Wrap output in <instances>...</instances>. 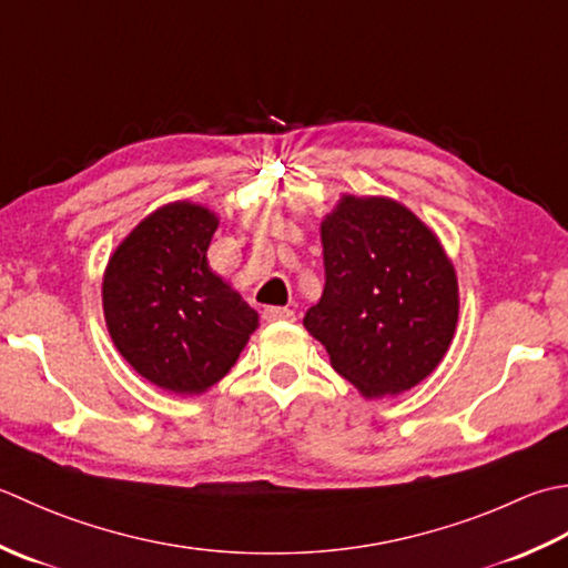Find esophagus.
<instances>
[{"label":"esophagus","instance_id":"esophagus-1","mask_svg":"<svg viewBox=\"0 0 568 568\" xmlns=\"http://www.w3.org/2000/svg\"><path fill=\"white\" fill-rule=\"evenodd\" d=\"M264 318L267 321H294V311L286 306H270V308H264Z\"/></svg>","mask_w":568,"mask_h":568}]
</instances>
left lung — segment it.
I'll return each instance as SVG.
<instances>
[{
    "label": "left lung",
    "mask_w": 568,
    "mask_h": 568,
    "mask_svg": "<svg viewBox=\"0 0 568 568\" xmlns=\"http://www.w3.org/2000/svg\"><path fill=\"white\" fill-rule=\"evenodd\" d=\"M326 286L304 316L338 375L367 399L419 385L458 323L456 270L434 230L379 195H343L321 223Z\"/></svg>",
    "instance_id": "8db88e82"
}]
</instances>
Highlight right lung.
<instances>
[{
  "label": "right lung",
  "mask_w": 568,
  "mask_h": 568,
  "mask_svg": "<svg viewBox=\"0 0 568 568\" xmlns=\"http://www.w3.org/2000/svg\"><path fill=\"white\" fill-rule=\"evenodd\" d=\"M217 215L176 201L146 215L112 252L102 308L114 348L173 395L223 379L260 326L257 311L207 267Z\"/></svg>",
  "instance_id": "obj_1"
}]
</instances>
